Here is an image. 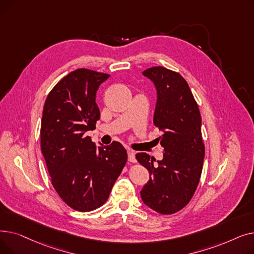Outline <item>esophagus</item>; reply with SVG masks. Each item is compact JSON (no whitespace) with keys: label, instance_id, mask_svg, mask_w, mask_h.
I'll list each match as a JSON object with an SVG mask.
<instances>
[{"label":"esophagus","instance_id":"obj_1","mask_svg":"<svg viewBox=\"0 0 254 254\" xmlns=\"http://www.w3.org/2000/svg\"><path fill=\"white\" fill-rule=\"evenodd\" d=\"M127 157H128V162L130 163H136V157H135V152L128 149L127 150Z\"/></svg>","mask_w":254,"mask_h":254}]
</instances>
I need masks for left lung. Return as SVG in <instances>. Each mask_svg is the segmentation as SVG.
Instances as JSON below:
<instances>
[{
	"label": "left lung",
	"mask_w": 254,
	"mask_h": 254,
	"mask_svg": "<svg viewBox=\"0 0 254 254\" xmlns=\"http://www.w3.org/2000/svg\"><path fill=\"white\" fill-rule=\"evenodd\" d=\"M143 75L156 88L153 124L163 131L158 141L164 158L153 166V156L145 152L136 154L137 161L150 174L141 197L146 206L169 215L190 203L201 178L205 156L202 118L188 82L179 73L152 66Z\"/></svg>",
	"instance_id": "obj_1"
}]
</instances>
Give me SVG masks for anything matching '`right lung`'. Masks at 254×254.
Masks as SVG:
<instances>
[{
  "mask_svg": "<svg viewBox=\"0 0 254 254\" xmlns=\"http://www.w3.org/2000/svg\"><path fill=\"white\" fill-rule=\"evenodd\" d=\"M109 76L77 69L51 89L43 108L40 137L51 183L63 201L80 212L106 203L127 161L119 142L97 147L86 136L100 119L96 93Z\"/></svg>",
  "mask_w": 254,
  "mask_h": 254,
  "instance_id": "add662e5",
  "label": "right lung"
}]
</instances>
